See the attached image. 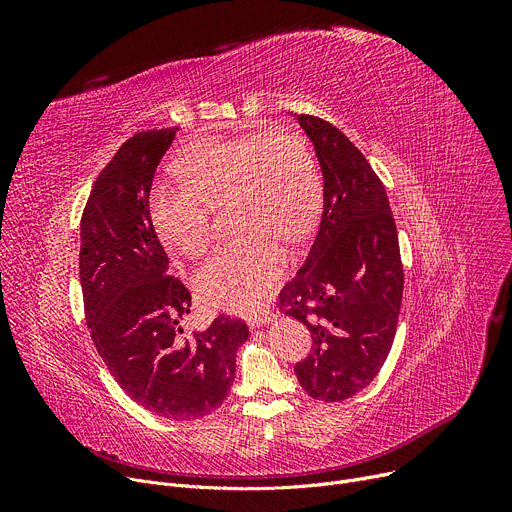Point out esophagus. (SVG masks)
I'll return each mask as SVG.
<instances>
[{
	"label": "esophagus",
	"instance_id": "1",
	"mask_svg": "<svg viewBox=\"0 0 512 512\" xmlns=\"http://www.w3.org/2000/svg\"><path fill=\"white\" fill-rule=\"evenodd\" d=\"M272 319H274V313L265 311V313H259V315L249 317V326H251V328H261V326H265V324H270Z\"/></svg>",
	"mask_w": 512,
	"mask_h": 512
}]
</instances>
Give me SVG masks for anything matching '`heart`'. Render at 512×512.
Listing matches in <instances>:
<instances>
[{
	"label": "heart",
	"mask_w": 512,
	"mask_h": 512,
	"mask_svg": "<svg viewBox=\"0 0 512 512\" xmlns=\"http://www.w3.org/2000/svg\"><path fill=\"white\" fill-rule=\"evenodd\" d=\"M176 168L184 182L157 184L149 199L159 238L184 257H201L211 238L209 207L230 201L240 234L199 267L195 286L213 309L255 311L284 272L280 238L299 240L315 222L319 180L307 145L288 132L205 139L188 145Z\"/></svg>",
	"instance_id": "heart-1"
}]
</instances>
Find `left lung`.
Masks as SVG:
<instances>
[{
    "instance_id": "1",
    "label": "left lung",
    "mask_w": 512,
    "mask_h": 512,
    "mask_svg": "<svg viewBox=\"0 0 512 512\" xmlns=\"http://www.w3.org/2000/svg\"><path fill=\"white\" fill-rule=\"evenodd\" d=\"M324 176V209L309 255L280 290V309L309 328L299 384L317 400L355 396L382 369L402 303L400 247L386 188L330 122L297 116Z\"/></svg>"
}]
</instances>
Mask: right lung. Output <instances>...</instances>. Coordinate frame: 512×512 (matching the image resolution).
Listing matches in <instances>:
<instances>
[{
    "instance_id": "add662e5",
    "label": "right lung",
    "mask_w": 512,
    "mask_h": 512,
    "mask_svg": "<svg viewBox=\"0 0 512 512\" xmlns=\"http://www.w3.org/2000/svg\"><path fill=\"white\" fill-rule=\"evenodd\" d=\"M178 126L137 132L97 176L80 220V286L97 353L120 388L157 417L201 419L234 382L242 319L218 315L184 334L191 292L172 274L155 234L149 193Z\"/></svg>"
}]
</instances>
